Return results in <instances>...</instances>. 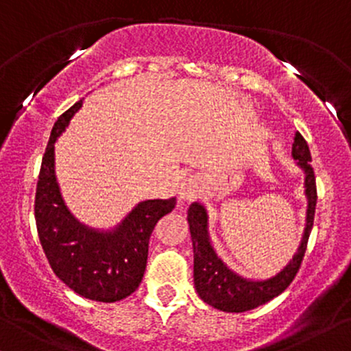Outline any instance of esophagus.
<instances>
[{
    "label": "esophagus",
    "instance_id": "34e87169",
    "mask_svg": "<svg viewBox=\"0 0 351 351\" xmlns=\"http://www.w3.org/2000/svg\"><path fill=\"white\" fill-rule=\"evenodd\" d=\"M202 191V183L197 176H191V178L184 180L180 186V199L184 201H194L199 196Z\"/></svg>",
    "mask_w": 351,
    "mask_h": 351
}]
</instances>
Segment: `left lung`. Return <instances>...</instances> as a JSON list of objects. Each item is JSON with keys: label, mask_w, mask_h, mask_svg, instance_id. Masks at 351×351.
Masks as SVG:
<instances>
[{"label": "left lung", "mask_w": 351, "mask_h": 351, "mask_svg": "<svg viewBox=\"0 0 351 351\" xmlns=\"http://www.w3.org/2000/svg\"><path fill=\"white\" fill-rule=\"evenodd\" d=\"M293 157L306 175V181H304L307 196L306 229H304L301 245H299L298 253L293 256V260L276 276L269 278V280L252 281L239 276L237 273L227 268L210 245L208 234V213H206L204 206L199 202H193L189 206L188 222L194 252V286H196L199 298L209 306L223 312H245L255 309L261 304L271 301L273 298L280 296L298 274L304 253H306L312 226H314L315 202H317V186H315L314 168L311 165V150L306 138L299 132L294 135Z\"/></svg>", "instance_id": "8db88e82"}]
</instances>
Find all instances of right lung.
<instances>
[{"label": "right lung", "instance_id": "add662e5", "mask_svg": "<svg viewBox=\"0 0 351 351\" xmlns=\"http://www.w3.org/2000/svg\"><path fill=\"white\" fill-rule=\"evenodd\" d=\"M82 104L80 99L53 124L40 165L34 216L40 245L53 273L80 296L116 302L130 296L141 285L152 232L165 214L171 213L176 199L138 202L109 232L90 229L71 216L55 178L53 143Z\"/></svg>", "mask_w": 351, "mask_h": 351}]
</instances>
